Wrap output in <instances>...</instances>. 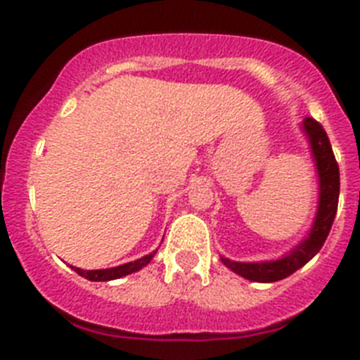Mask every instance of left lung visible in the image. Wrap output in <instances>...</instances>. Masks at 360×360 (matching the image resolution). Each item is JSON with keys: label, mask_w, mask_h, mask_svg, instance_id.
Here are the masks:
<instances>
[{"label": "left lung", "mask_w": 360, "mask_h": 360, "mask_svg": "<svg viewBox=\"0 0 360 360\" xmlns=\"http://www.w3.org/2000/svg\"><path fill=\"white\" fill-rule=\"evenodd\" d=\"M303 128L308 133L317 171H319L321 195L316 221H314V227L310 231V236L281 259L266 263H238L231 262V259H221L229 269L234 270L236 274L243 276L245 279H250V281L272 283L294 274L295 270L307 265L311 257L319 252L323 243L326 241L330 229H332L333 218H335L337 212V203H339V189H341L339 164L333 157L332 144H330V139L323 126L311 117H307L303 122Z\"/></svg>", "instance_id": "1"}]
</instances>
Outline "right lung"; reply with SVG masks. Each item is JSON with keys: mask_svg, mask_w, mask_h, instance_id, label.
Instances as JSON below:
<instances>
[{"mask_svg": "<svg viewBox=\"0 0 360 360\" xmlns=\"http://www.w3.org/2000/svg\"><path fill=\"white\" fill-rule=\"evenodd\" d=\"M153 256H155V252L148 254V256L141 257V259H136V262H131V263H126V265L115 266V269L81 270V269H75V266H72V269L75 270V272H77L79 276H82V278H86V279H90V281H110V279H119V278H122V276H128V274H131V272H136V270H141L142 266H146L149 262H151Z\"/></svg>", "mask_w": 360, "mask_h": 360, "instance_id": "1", "label": "right lung"}]
</instances>
